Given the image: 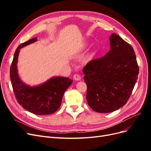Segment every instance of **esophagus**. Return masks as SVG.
Instances as JSON below:
<instances>
[{"label": "esophagus", "instance_id": "1", "mask_svg": "<svg viewBox=\"0 0 151 151\" xmlns=\"http://www.w3.org/2000/svg\"><path fill=\"white\" fill-rule=\"evenodd\" d=\"M74 79L75 81H80L81 80V76L79 75V74H75L74 76Z\"/></svg>", "mask_w": 151, "mask_h": 151}]
</instances>
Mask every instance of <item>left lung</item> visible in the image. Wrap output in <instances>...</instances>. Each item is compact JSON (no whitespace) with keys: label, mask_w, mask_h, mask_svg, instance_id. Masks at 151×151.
Listing matches in <instances>:
<instances>
[{"label":"left lung","mask_w":151,"mask_h":151,"mask_svg":"<svg viewBox=\"0 0 151 151\" xmlns=\"http://www.w3.org/2000/svg\"><path fill=\"white\" fill-rule=\"evenodd\" d=\"M110 50L83 68L89 106L98 113H109L127 103L139 72L134 50L116 34L110 38Z\"/></svg>","instance_id":"8db88e82"}]
</instances>
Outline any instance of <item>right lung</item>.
<instances>
[{"instance_id": "obj_1", "label": "right lung", "mask_w": 151, "mask_h": 151, "mask_svg": "<svg viewBox=\"0 0 151 151\" xmlns=\"http://www.w3.org/2000/svg\"><path fill=\"white\" fill-rule=\"evenodd\" d=\"M36 40V37L32 38L17 48L10 68V77L18 103L26 110L35 115H47L57 111L60 108L63 94L72 84V80L63 77H53L47 83L36 87L27 86L22 83L17 70L19 49Z\"/></svg>"}]
</instances>
